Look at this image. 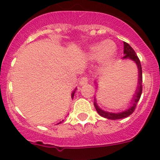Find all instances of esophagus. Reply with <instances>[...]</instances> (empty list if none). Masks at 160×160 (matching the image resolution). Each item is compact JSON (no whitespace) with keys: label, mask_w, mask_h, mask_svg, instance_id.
Here are the masks:
<instances>
[{"label":"esophagus","mask_w":160,"mask_h":160,"mask_svg":"<svg viewBox=\"0 0 160 160\" xmlns=\"http://www.w3.org/2000/svg\"><path fill=\"white\" fill-rule=\"evenodd\" d=\"M88 81H89V79H88V77H86V76H85V77H83L80 78V85H85L88 83Z\"/></svg>","instance_id":"obj_1"}]
</instances>
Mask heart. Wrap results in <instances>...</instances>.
Segmentation results:
<instances>
[{
    "label": "heart",
    "instance_id": "heart-1",
    "mask_svg": "<svg viewBox=\"0 0 160 160\" xmlns=\"http://www.w3.org/2000/svg\"><path fill=\"white\" fill-rule=\"evenodd\" d=\"M116 52L115 44L112 41L101 42L94 45L90 49L88 55L92 59H97L101 57L104 64H108L112 61Z\"/></svg>",
    "mask_w": 160,
    "mask_h": 160
}]
</instances>
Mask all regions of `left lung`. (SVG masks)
Here are the masks:
<instances>
[{
    "instance_id": "left-lung-1",
    "label": "left lung",
    "mask_w": 160,
    "mask_h": 160,
    "mask_svg": "<svg viewBox=\"0 0 160 160\" xmlns=\"http://www.w3.org/2000/svg\"><path fill=\"white\" fill-rule=\"evenodd\" d=\"M124 54H125V56H123V59H130L133 60L137 64V67H138V88H137L135 96H134L133 99H132V107L129 108L128 110L123 111V112L114 114V113L106 112V111L101 110V108H99V107L98 106L97 103L95 102V101H93V105H94L97 112L100 115L102 116V117L108 119H111V120H118V119L124 118L128 117V116L131 115L135 111V108H136V105L138 104V101H139L140 98H141L142 92V71L141 62H140L139 59H138V56L136 55L135 52L134 51V49L125 42H124Z\"/></svg>"
}]
</instances>
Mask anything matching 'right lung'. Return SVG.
<instances>
[{
  "label": "right lung",
  "mask_w": 160,
  "mask_h": 160,
  "mask_svg": "<svg viewBox=\"0 0 160 160\" xmlns=\"http://www.w3.org/2000/svg\"><path fill=\"white\" fill-rule=\"evenodd\" d=\"M73 95H74V91H73V93H72V98H73ZM58 124H59V123H58Z\"/></svg>",
  "instance_id": "add662e5"
}]
</instances>
